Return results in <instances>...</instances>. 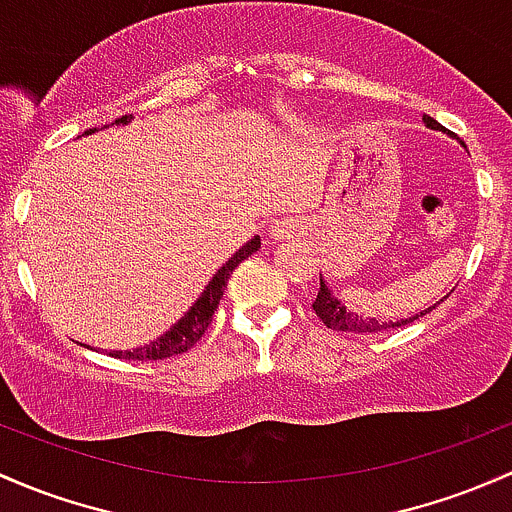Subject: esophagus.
Masks as SVG:
<instances>
[{
    "label": "esophagus",
    "instance_id": "1",
    "mask_svg": "<svg viewBox=\"0 0 512 512\" xmlns=\"http://www.w3.org/2000/svg\"><path fill=\"white\" fill-rule=\"evenodd\" d=\"M301 223L297 218H282V220H274L272 228H270V238L274 240H289L294 235L301 233Z\"/></svg>",
    "mask_w": 512,
    "mask_h": 512
}]
</instances>
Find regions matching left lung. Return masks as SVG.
Instances as JSON below:
<instances>
[{
    "label": "left lung",
    "mask_w": 512,
    "mask_h": 512,
    "mask_svg": "<svg viewBox=\"0 0 512 512\" xmlns=\"http://www.w3.org/2000/svg\"><path fill=\"white\" fill-rule=\"evenodd\" d=\"M424 125L432 127V129H441L444 132V127L439 125L434 117L424 115ZM314 311L316 316H319L321 321L328 328H333V331H353V333H373V331H385V328H397V326H405V324H412L414 319H419V316H424L427 311H432L434 306H429L427 311H422V314L412 316V319H402V321H385V324H380V321L375 319H358V314H351V311H346V306L341 304L336 297L331 294V289L326 287V282L321 279V287H319V294H316V301L314 304Z\"/></svg>",
    "instance_id": "8db88e82"
}]
</instances>
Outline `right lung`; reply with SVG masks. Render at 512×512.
Segmentation results:
<instances>
[{
    "mask_svg": "<svg viewBox=\"0 0 512 512\" xmlns=\"http://www.w3.org/2000/svg\"><path fill=\"white\" fill-rule=\"evenodd\" d=\"M129 120H132V117L122 115L120 120H115V125H127ZM93 132H98V129H88L85 134H93ZM257 250H260V235H255L250 242H245V245H242L240 250L235 252V255L230 257V260L213 274V279L208 282V287L203 289L201 297L196 299V304H193L191 309H188L186 314L181 316V319L164 333V336H159L157 341L147 343V346L134 348V351H112V358L161 360V358H171V355L186 353L188 348H191L193 343L203 336V333H206L208 324L213 321L215 309H218L220 297H223V289L228 287L230 274H233V270L240 265L242 260H247V257Z\"/></svg>",
    "mask_w": 512,
    "mask_h": 512,
    "instance_id": "obj_1",
    "label": "right lung"
}]
</instances>
